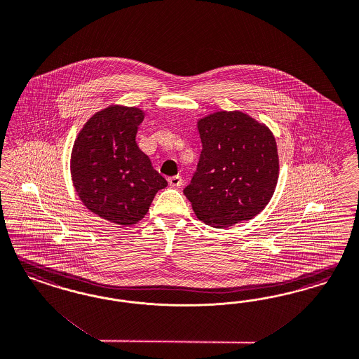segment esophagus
<instances>
[{
    "instance_id": "esophagus-1",
    "label": "esophagus",
    "mask_w": 359,
    "mask_h": 359,
    "mask_svg": "<svg viewBox=\"0 0 359 359\" xmlns=\"http://www.w3.org/2000/svg\"><path fill=\"white\" fill-rule=\"evenodd\" d=\"M168 183H170L171 187H180L183 184V179H182V176L176 175V176L168 177Z\"/></svg>"
}]
</instances>
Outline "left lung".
Here are the masks:
<instances>
[{
	"label": "left lung",
	"mask_w": 359,
	"mask_h": 359,
	"mask_svg": "<svg viewBox=\"0 0 359 359\" xmlns=\"http://www.w3.org/2000/svg\"><path fill=\"white\" fill-rule=\"evenodd\" d=\"M203 149L184 195L198 220L228 228L259 215L278 180L272 131L243 111H217L198 121Z\"/></svg>",
	"instance_id": "1"
}]
</instances>
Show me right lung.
Instances as JSON below:
<instances>
[{"label":"right lung","instance_id":"right-lung-1","mask_svg":"<svg viewBox=\"0 0 359 359\" xmlns=\"http://www.w3.org/2000/svg\"><path fill=\"white\" fill-rule=\"evenodd\" d=\"M144 112L111 104L94 114L75 139L72 179L87 210L118 224L134 225L149 212L167 180L136 144Z\"/></svg>","mask_w":359,"mask_h":359}]
</instances>
